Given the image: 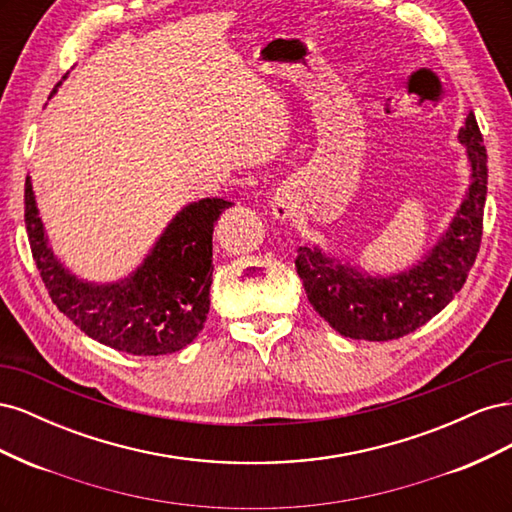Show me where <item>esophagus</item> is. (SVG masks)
Masks as SVG:
<instances>
[{
	"mask_svg": "<svg viewBox=\"0 0 512 512\" xmlns=\"http://www.w3.org/2000/svg\"><path fill=\"white\" fill-rule=\"evenodd\" d=\"M271 209L277 220H290L294 209H297V200H294V194L288 188H280L273 194Z\"/></svg>",
	"mask_w": 512,
	"mask_h": 512,
	"instance_id": "esophagus-1",
	"label": "esophagus"
}]
</instances>
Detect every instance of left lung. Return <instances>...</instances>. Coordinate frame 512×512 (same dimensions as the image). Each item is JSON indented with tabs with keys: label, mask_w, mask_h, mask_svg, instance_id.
<instances>
[{
	"label": "left lung",
	"mask_w": 512,
	"mask_h": 512,
	"mask_svg": "<svg viewBox=\"0 0 512 512\" xmlns=\"http://www.w3.org/2000/svg\"><path fill=\"white\" fill-rule=\"evenodd\" d=\"M459 141L472 166L468 194L438 245L412 269L374 277L318 247H299L294 265L307 299L337 333L367 342L404 337L442 312L466 284L483 237L487 198V149L474 113L459 130Z\"/></svg>",
	"instance_id": "left-lung-1"
}]
</instances>
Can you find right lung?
Returning a JSON list of instances; mask_svg holds the SVG:
<instances>
[{
  "label": "right lung",
  "instance_id": "right-lung-1",
  "mask_svg": "<svg viewBox=\"0 0 512 512\" xmlns=\"http://www.w3.org/2000/svg\"><path fill=\"white\" fill-rule=\"evenodd\" d=\"M230 205L224 198H203L181 209L141 267L117 284L98 286L74 277L55 258L32 181H25L29 247L53 303L85 335L138 356L177 352L203 331L213 282V224Z\"/></svg>",
  "mask_w": 512,
  "mask_h": 512
}]
</instances>
